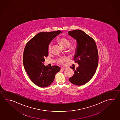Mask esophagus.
Instances as JSON below:
<instances>
[{
	"label": "esophagus",
	"instance_id": "34e87169",
	"mask_svg": "<svg viewBox=\"0 0 120 120\" xmlns=\"http://www.w3.org/2000/svg\"><path fill=\"white\" fill-rule=\"evenodd\" d=\"M66 69V68H64V67H61V70H65Z\"/></svg>",
	"mask_w": 120,
	"mask_h": 120
}]
</instances>
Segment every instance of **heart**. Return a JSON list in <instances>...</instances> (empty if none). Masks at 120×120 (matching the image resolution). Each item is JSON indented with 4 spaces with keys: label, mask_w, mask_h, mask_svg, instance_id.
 I'll return each instance as SVG.
<instances>
[{
    "label": "heart",
    "mask_w": 120,
    "mask_h": 120,
    "mask_svg": "<svg viewBox=\"0 0 120 120\" xmlns=\"http://www.w3.org/2000/svg\"><path fill=\"white\" fill-rule=\"evenodd\" d=\"M57 41L60 45L62 48L64 49L66 48L67 47H68V50L71 53H74L76 51V46L74 44H71L70 45V41L68 38L66 37H61L59 38ZM47 50L49 52H50L52 50V44H49L48 45ZM67 60V58L66 57H62L61 58L58 59V63L60 64H63L64 61Z\"/></svg>",
    "instance_id": "obj_1"
}]
</instances>
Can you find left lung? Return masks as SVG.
Here are the masks:
<instances>
[{
	"instance_id": "left-lung-1",
	"label": "left lung",
	"mask_w": 120,
	"mask_h": 120,
	"mask_svg": "<svg viewBox=\"0 0 120 120\" xmlns=\"http://www.w3.org/2000/svg\"><path fill=\"white\" fill-rule=\"evenodd\" d=\"M68 33L77 41L74 60L79 64L76 69L71 67L74 74L69 80L75 85L82 86L87 83L95 73L98 66V50L94 40L85 32L76 30Z\"/></svg>"
}]
</instances>
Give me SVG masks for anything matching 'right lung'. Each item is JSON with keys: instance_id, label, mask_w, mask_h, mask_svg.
<instances>
[{"instance_id": "obj_1", "label": "right lung", "mask_w": 120, "mask_h": 120, "mask_svg": "<svg viewBox=\"0 0 120 120\" xmlns=\"http://www.w3.org/2000/svg\"><path fill=\"white\" fill-rule=\"evenodd\" d=\"M61 31L41 32L28 42L23 56V66L31 81L40 87H46L54 81L60 68L58 66H45L44 58L48 55V45Z\"/></svg>"}]
</instances>
